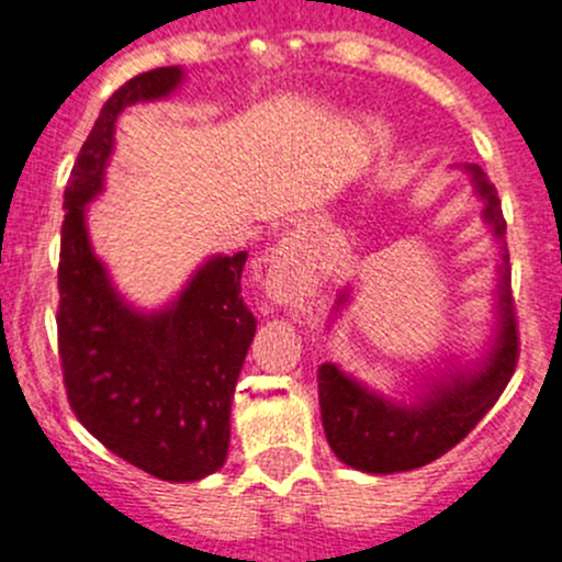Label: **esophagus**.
Returning <instances> with one entry per match:
<instances>
[{"mask_svg":"<svg viewBox=\"0 0 562 562\" xmlns=\"http://www.w3.org/2000/svg\"><path fill=\"white\" fill-rule=\"evenodd\" d=\"M299 247H302V244H299L296 233H288V236L282 238L280 244H277L274 252H271V266H274V269H282V266H285L288 260L296 258Z\"/></svg>","mask_w":562,"mask_h":562,"instance_id":"1","label":"esophagus"}]
</instances>
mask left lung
<instances>
[{
  "mask_svg": "<svg viewBox=\"0 0 562 562\" xmlns=\"http://www.w3.org/2000/svg\"><path fill=\"white\" fill-rule=\"evenodd\" d=\"M470 178L481 200V220L497 247L492 326L475 357H445L442 364L414 375L403 392L375 390L340 364H318V403L326 442L346 467L370 475H392L426 467L448 453L497 403L519 357L514 299H510L505 220L494 183L477 165H453ZM353 299V282L337 296L335 324ZM329 324V329H331Z\"/></svg>",
  "mask_w": 562,
  "mask_h": 562,
  "instance_id": "1",
  "label": "left lung"
}]
</instances>
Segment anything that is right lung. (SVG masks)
Instances as JSON below:
<instances>
[{"label": "right lung", "instance_id": "right-lung-1", "mask_svg": "<svg viewBox=\"0 0 562 562\" xmlns=\"http://www.w3.org/2000/svg\"><path fill=\"white\" fill-rule=\"evenodd\" d=\"M181 65L125 81L98 114L65 187L59 244V357L81 426L128 464L170 483L222 470L231 401L255 337L241 299L247 252L209 255L161 307L120 293L95 255L87 211L106 183L114 123L134 103L170 98Z\"/></svg>", "mask_w": 562, "mask_h": 562}]
</instances>
